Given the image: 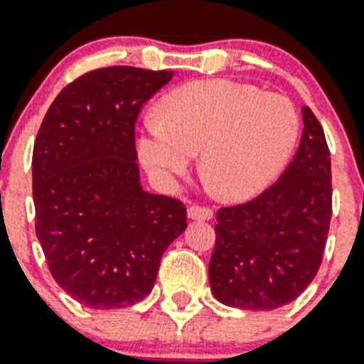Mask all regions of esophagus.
<instances>
[{
    "mask_svg": "<svg viewBox=\"0 0 364 364\" xmlns=\"http://www.w3.org/2000/svg\"><path fill=\"white\" fill-rule=\"evenodd\" d=\"M187 215L191 219H198V221H210L213 218V210L206 206H191L187 210Z\"/></svg>",
    "mask_w": 364,
    "mask_h": 364,
    "instance_id": "1",
    "label": "esophagus"
}]
</instances>
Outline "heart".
<instances>
[{
	"mask_svg": "<svg viewBox=\"0 0 364 364\" xmlns=\"http://www.w3.org/2000/svg\"><path fill=\"white\" fill-rule=\"evenodd\" d=\"M299 116L290 99L231 80L187 83L164 97L137 141L141 162L162 179L181 176L200 151V170L223 200H248L292 152Z\"/></svg>",
	"mask_w": 364,
	"mask_h": 364,
	"instance_id": "1",
	"label": "heart"
}]
</instances>
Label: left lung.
Wrapping results in <instances>:
<instances>
[{
    "label": "left lung",
    "mask_w": 364,
    "mask_h": 364,
    "mask_svg": "<svg viewBox=\"0 0 364 364\" xmlns=\"http://www.w3.org/2000/svg\"><path fill=\"white\" fill-rule=\"evenodd\" d=\"M304 133L279 181L219 208L210 287L221 304L269 311L298 298L321 263L332 218V171L323 126L304 108Z\"/></svg>",
    "instance_id": "1"
}]
</instances>
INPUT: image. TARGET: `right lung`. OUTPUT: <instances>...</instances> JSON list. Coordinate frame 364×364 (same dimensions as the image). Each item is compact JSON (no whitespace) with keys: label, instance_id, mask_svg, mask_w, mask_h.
<instances>
[{"label":"right lung","instance_id":"add662e5","mask_svg":"<svg viewBox=\"0 0 364 364\" xmlns=\"http://www.w3.org/2000/svg\"><path fill=\"white\" fill-rule=\"evenodd\" d=\"M171 70L85 72L47 110L32 154L36 235L53 279L93 309L149 296L166 248L187 227L181 200L139 185L135 122Z\"/></svg>","mask_w":364,"mask_h":364}]
</instances>
